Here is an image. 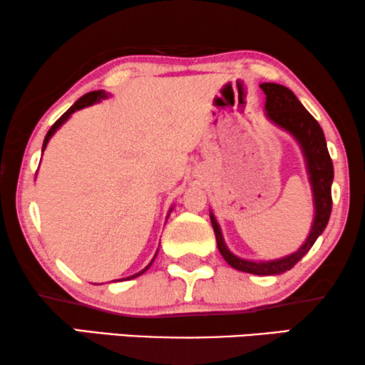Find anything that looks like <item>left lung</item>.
Returning a JSON list of instances; mask_svg holds the SVG:
<instances>
[{
  "label": "left lung",
  "mask_w": 365,
  "mask_h": 365,
  "mask_svg": "<svg viewBox=\"0 0 365 365\" xmlns=\"http://www.w3.org/2000/svg\"><path fill=\"white\" fill-rule=\"evenodd\" d=\"M262 92L266 94V116L271 123L288 131L294 140L298 141L299 148L303 151L307 161V172L310 175V183L313 190V205H315V217H313V225L308 234L305 244L293 255L279 257L273 261H247L229 251L225 246L222 232H220L219 224H217L214 214H210V222L214 227L217 247L227 264L234 269L244 271V273L269 276L281 274L284 271L292 269L303 256L310 251L313 244L324 232L327 224H329L331 212V182H334V163L327 148V141L322 131L320 124L312 116L308 110L303 108L297 96L293 94L288 87L273 84V82H264L261 84Z\"/></svg>",
  "instance_id": "left-lung-1"
}]
</instances>
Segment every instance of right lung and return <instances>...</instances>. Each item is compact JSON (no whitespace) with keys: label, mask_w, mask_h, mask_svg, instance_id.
<instances>
[{"label":"right lung","mask_w":365,"mask_h":365,"mask_svg":"<svg viewBox=\"0 0 365 365\" xmlns=\"http://www.w3.org/2000/svg\"><path fill=\"white\" fill-rule=\"evenodd\" d=\"M106 98H108V94H106V92H104V91H92V92H89V94L82 96V98H81V99H77V101H76V103H73V106H72V108H71V109H67V110H66V113H63V114H62V116H60V118L57 119V121H55V124H53V126L48 129L47 136H45V140H43V146H41V151H43L45 148H47V143H48V140H50V138H52V136H53V133H55V131H57V129H58L60 126H62V124H63V123H66L68 118H71V114H72V113H76V110H79V109H82V108H87V106H92V104L99 103V101H101V99H106ZM170 212H172V209H170ZM155 257H156V255H155ZM155 257H153V259H155ZM151 262H153V261H151ZM151 262H150V264H148V266H146V267H145V269H143V271H140V273H136V274L129 276V278H126V279H133V278H136V276H140V274H143V273H145V271H146V269H148V267L151 266Z\"/></svg>","instance_id":"obj_1"}]
</instances>
